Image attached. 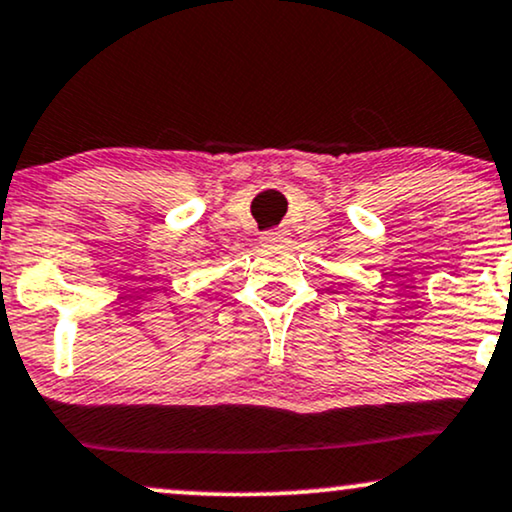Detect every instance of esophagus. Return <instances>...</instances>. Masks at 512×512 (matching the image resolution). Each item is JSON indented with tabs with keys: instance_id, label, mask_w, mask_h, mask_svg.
<instances>
[{
	"instance_id": "1",
	"label": "esophagus",
	"mask_w": 512,
	"mask_h": 512,
	"mask_svg": "<svg viewBox=\"0 0 512 512\" xmlns=\"http://www.w3.org/2000/svg\"><path fill=\"white\" fill-rule=\"evenodd\" d=\"M288 236H291V233H288L286 229L264 231L262 233V243L264 245H283V243H288Z\"/></svg>"
}]
</instances>
